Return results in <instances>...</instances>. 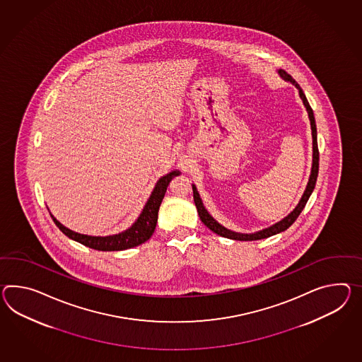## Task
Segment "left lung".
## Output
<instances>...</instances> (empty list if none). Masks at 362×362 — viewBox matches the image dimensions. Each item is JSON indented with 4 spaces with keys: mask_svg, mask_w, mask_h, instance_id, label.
I'll use <instances>...</instances> for the list:
<instances>
[{
    "mask_svg": "<svg viewBox=\"0 0 362 362\" xmlns=\"http://www.w3.org/2000/svg\"><path fill=\"white\" fill-rule=\"evenodd\" d=\"M279 73L281 74L282 78L286 81H291V83H294L297 88L300 90V97L303 100V105L306 107L308 112H309L310 123H311V133H313V168H311V175H310L309 183L306 187V191L302 194V199L300 200L298 205L296 206V209L288 216L285 217L284 220L274 223V226L268 228V229L262 230V231H257L255 234H239V233H234V231H230V230L225 229L223 226H221L220 223L217 221L213 218L212 216L209 213L206 212V209L204 208L203 203H202V199H200V194L197 192L196 187L192 185V189H194V205L197 208V212H199V217L203 222L204 225L206 228L212 230L213 233L218 234L221 237H225V238L235 239V240H257V239L268 238V237H272L274 234H279L284 230L288 229L289 226L293 225V222L298 218L300 212L303 211L305 205L309 200L310 194L314 191L315 188V183H317V171H319V150H317V125H315V119H314V114H313V110L310 107L308 99L305 97L302 88L300 85L296 82V81L291 78V74H288L286 71L280 69Z\"/></svg>",
    "mask_w": 362,
    "mask_h": 362,
    "instance_id": "8db88e82",
    "label": "left lung"
}]
</instances>
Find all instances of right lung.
I'll use <instances>...</instances> for the list:
<instances>
[{
  "mask_svg": "<svg viewBox=\"0 0 362 362\" xmlns=\"http://www.w3.org/2000/svg\"><path fill=\"white\" fill-rule=\"evenodd\" d=\"M179 174H180L179 171H171L168 175L159 179L156 185V188L150 194L148 203L144 206V211L140 214V217L133 223L132 228L125 230L120 234L108 235V237L83 235V234L74 233L68 228H65L53 217L52 214H51V217H52L53 222L56 223V226L62 230L66 237H69L76 242H80L81 245H83V246L94 248L98 251H122V250L139 246L144 242H146L153 235L157 221H158L159 206L163 200V196L166 194L168 183L171 182L173 177H177Z\"/></svg>",
  "mask_w": 362,
  "mask_h": 362,
  "instance_id": "add662e5",
  "label": "right lung"
}]
</instances>
